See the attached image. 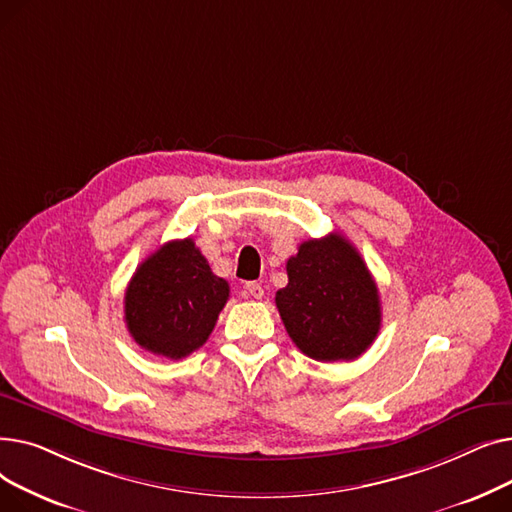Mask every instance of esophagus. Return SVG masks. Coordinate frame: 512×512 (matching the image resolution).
<instances>
[{"instance_id": "obj_1", "label": "esophagus", "mask_w": 512, "mask_h": 512, "mask_svg": "<svg viewBox=\"0 0 512 512\" xmlns=\"http://www.w3.org/2000/svg\"><path fill=\"white\" fill-rule=\"evenodd\" d=\"M242 294H245L247 299H261L263 297V286L259 282H247L245 292H242Z\"/></svg>"}]
</instances>
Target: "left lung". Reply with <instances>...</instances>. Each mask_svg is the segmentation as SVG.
Instances as JSON below:
<instances>
[{
  "mask_svg": "<svg viewBox=\"0 0 512 512\" xmlns=\"http://www.w3.org/2000/svg\"><path fill=\"white\" fill-rule=\"evenodd\" d=\"M276 292L284 328L315 361L361 357L382 326L380 294L359 251L342 234L305 240Z\"/></svg>",
  "mask_w": 512,
  "mask_h": 512,
  "instance_id": "left-lung-1",
  "label": "left lung"
}]
</instances>
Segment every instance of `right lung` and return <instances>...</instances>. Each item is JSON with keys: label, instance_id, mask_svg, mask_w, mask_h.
<instances>
[{"label": "right lung", "instance_id": "1", "mask_svg": "<svg viewBox=\"0 0 512 512\" xmlns=\"http://www.w3.org/2000/svg\"><path fill=\"white\" fill-rule=\"evenodd\" d=\"M228 297V282L211 272L193 238L170 240L128 282L126 328L145 351L182 359L207 342Z\"/></svg>", "mask_w": 512, "mask_h": 512}]
</instances>
